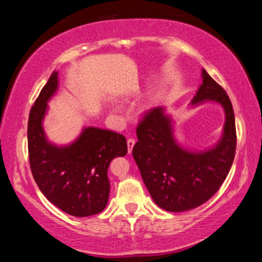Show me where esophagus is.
<instances>
[{
  "label": "esophagus",
  "instance_id": "34e87169",
  "mask_svg": "<svg viewBox=\"0 0 262 262\" xmlns=\"http://www.w3.org/2000/svg\"><path fill=\"white\" fill-rule=\"evenodd\" d=\"M135 145V140H133V139H128L127 140V147H128V152H132V150H133V147H134Z\"/></svg>",
  "mask_w": 262,
  "mask_h": 262
}]
</instances>
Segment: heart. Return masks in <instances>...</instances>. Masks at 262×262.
Returning a JSON list of instances; mask_svg holds the SVG:
<instances>
[{
  "mask_svg": "<svg viewBox=\"0 0 262 262\" xmlns=\"http://www.w3.org/2000/svg\"><path fill=\"white\" fill-rule=\"evenodd\" d=\"M133 94H130L129 96H132ZM110 112L111 113H113V114H120L121 113V107L120 106H118V105H110Z\"/></svg>",
  "mask_w": 262,
  "mask_h": 262,
  "instance_id": "b5f03b06",
  "label": "heart"
}]
</instances>
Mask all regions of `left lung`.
I'll return each instance as SVG.
<instances>
[{
  "label": "left lung",
  "instance_id": "left-lung-1",
  "mask_svg": "<svg viewBox=\"0 0 262 262\" xmlns=\"http://www.w3.org/2000/svg\"><path fill=\"white\" fill-rule=\"evenodd\" d=\"M202 83L189 108L206 103L221 105L224 125L219 141L203 150L187 148L176 136V121L166 107L158 106L145 115L136 129L133 157L154 202L164 210L181 212L209 200L231 168L236 151L232 104L223 89L205 69Z\"/></svg>",
  "mask_w": 262,
  "mask_h": 262
}]
</instances>
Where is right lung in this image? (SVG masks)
<instances>
[{
	"mask_svg": "<svg viewBox=\"0 0 262 262\" xmlns=\"http://www.w3.org/2000/svg\"><path fill=\"white\" fill-rule=\"evenodd\" d=\"M59 89V72L52 73L30 111L28 144L30 166L48 201L67 214L86 217L103 211L110 196L107 170L115 157L127 154L125 136L95 126H83L67 144L50 141L43 120L48 101Z\"/></svg>",
	"mask_w": 262,
	"mask_h": 262,
	"instance_id": "obj_1",
	"label": "right lung"
}]
</instances>
